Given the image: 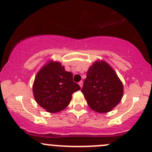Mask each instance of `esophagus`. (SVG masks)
<instances>
[{"label": "esophagus", "instance_id": "1", "mask_svg": "<svg viewBox=\"0 0 152 152\" xmlns=\"http://www.w3.org/2000/svg\"><path fill=\"white\" fill-rule=\"evenodd\" d=\"M79 86H81V88H82V86H83V81H79Z\"/></svg>", "mask_w": 152, "mask_h": 152}]
</instances>
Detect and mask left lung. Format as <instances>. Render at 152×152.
<instances>
[{
	"label": "left lung",
	"instance_id": "obj_1",
	"mask_svg": "<svg viewBox=\"0 0 152 152\" xmlns=\"http://www.w3.org/2000/svg\"><path fill=\"white\" fill-rule=\"evenodd\" d=\"M81 92L95 112L108 113L122 99L123 86L114 70L107 63H94L88 70Z\"/></svg>",
	"mask_w": 152,
	"mask_h": 152
}]
</instances>
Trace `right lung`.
<instances>
[{"instance_id":"1","label":"right lung","mask_w":152,"mask_h":152,"mask_svg":"<svg viewBox=\"0 0 152 152\" xmlns=\"http://www.w3.org/2000/svg\"><path fill=\"white\" fill-rule=\"evenodd\" d=\"M81 89L73 74L60 63L50 62L37 74L33 93L37 102L49 113H58L69 104L71 95Z\"/></svg>"}]
</instances>
